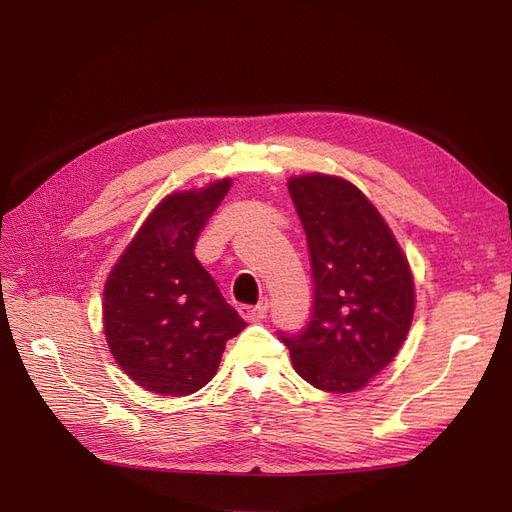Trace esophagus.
<instances>
[{"mask_svg": "<svg viewBox=\"0 0 512 512\" xmlns=\"http://www.w3.org/2000/svg\"><path fill=\"white\" fill-rule=\"evenodd\" d=\"M267 309H269V301L260 299L256 307H241V318L247 322H260L267 316Z\"/></svg>", "mask_w": 512, "mask_h": 512, "instance_id": "obj_1", "label": "esophagus"}]
</instances>
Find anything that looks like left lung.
I'll use <instances>...</instances> for the list:
<instances>
[{"label":"left lung","instance_id":"obj_1","mask_svg":"<svg viewBox=\"0 0 512 512\" xmlns=\"http://www.w3.org/2000/svg\"><path fill=\"white\" fill-rule=\"evenodd\" d=\"M288 192L307 237L314 305L307 327L280 339L305 382L354 393L406 342L414 316L408 258L378 209L350 181L312 173L292 177Z\"/></svg>","mask_w":512,"mask_h":512}]
</instances>
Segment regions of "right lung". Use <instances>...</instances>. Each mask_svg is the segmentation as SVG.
<instances>
[{
	"label": "right lung",
	"instance_id": "add662e5",
	"mask_svg": "<svg viewBox=\"0 0 512 512\" xmlns=\"http://www.w3.org/2000/svg\"><path fill=\"white\" fill-rule=\"evenodd\" d=\"M220 179L173 192L149 213L108 275L104 335L117 365L145 391L183 397L215 376L230 337L245 329L194 245L230 190Z\"/></svg>",
	"mask_w": 512,
	"mask_h": 512
}]
</instances>
